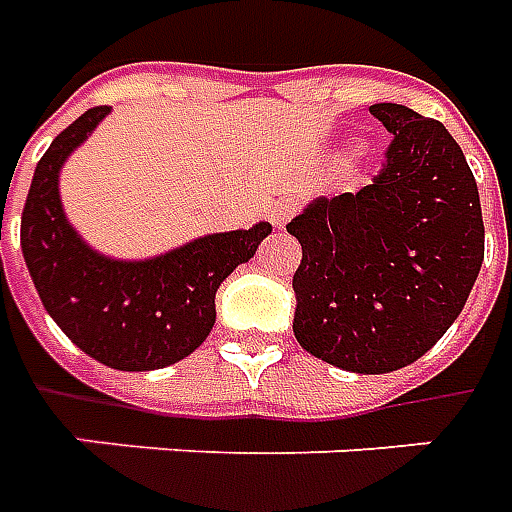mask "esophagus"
Returning a JSON list of instances; mask_svg holds the SVG:
<instances>
[{"instance_id":"1","label":"esophagus","mask_w":512,"mask_h":512,"mask_svg":"<svg viewBox=\"0 0 512 512\" xmlns=\"http://www.w3.org/2000/svg\"><path fill=\"white\" fill-rule=\"evenodd\" d=\"M297 212V201L295 198H281V201H275L273 209H270V223L275 228H284L286 220Z\"/></svg>"}]
</instances>
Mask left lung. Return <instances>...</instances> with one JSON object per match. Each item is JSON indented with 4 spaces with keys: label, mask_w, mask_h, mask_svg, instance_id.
Instances as JSON below:
<instances>
[{
    "label": "left lung",
    "mask_w": 512,
    "mask_h": 512,
    "mask_svg": "<svg viewBox=\"0 0 512 512\" xmlns=\"http://www.w3.org/2000/svg\"><path fill=\"white\" fill-rule=\"evenodd\" d=\"M369 112L394 134L375 184L314 198L286 231L303 259L292 331L358 375L422 358L469 300L485 256L477 181L444 123L402 104Z\"/></svg>",
    "instance_id": "obj_1"
}]
</instances>
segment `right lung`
I'll return each instance as SVG.
<instances>
[{
    "mask_svg": "<svg viewBox=\"0 0 512 512\" xmlns=\"http://www.w3.org/2000/svg\"><path fill=\"white\" fill-rule=\"evenodd\" d=\"M110 107H93L43 154L21 215V253L60 331L121 372H151L195 353L215 328V295L253 259L270 223L204 234L148 259H115L90 248L65 217L60 170L96 132Z\"/></svg>",
    "mask_w": 512,
    "mask_h": 512,
    "instance_id": "add662e5",
    "label": "right lung"
}]
</instances>
